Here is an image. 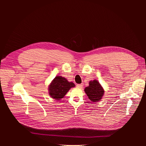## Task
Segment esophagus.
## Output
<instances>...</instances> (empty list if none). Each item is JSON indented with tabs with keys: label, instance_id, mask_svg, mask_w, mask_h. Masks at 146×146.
<instances>
[{
	"label": "esophagus",
	"instance_id": "obj_1",
	"mask_svg": "<svg viewBox=\"0 0 146 146\" xmlns=\"http://www.w3.org/2000/svg\"><path fill=\"white\" fill-rule=\"evenodd\" d=\"M83 84H78V85H77V86L78 88H82L83 87Z\"/></svg>",
	"mask_w": 146,
	"mask_h": 146
}]
</instances>
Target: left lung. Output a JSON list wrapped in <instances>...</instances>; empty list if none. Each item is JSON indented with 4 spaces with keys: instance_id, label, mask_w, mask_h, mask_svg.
<instances>
[{
    "instance_id": "1",
    "label": "left lung",
    "mask_w": 146,
    "mask_h": 146,
    "mask_svg": "<svg viewBox=\"0 0 146 146\" xmlns=\"http://www.w3.org/2000/svg\"><path fill=\"white\" fill-rule=\"evenodd\" d=\"M89 84V86L86 87L85 89V93L88 98L93 102L99 101L102 98L104 93L102 87L98 80L91 81Z\"/></svg>"
}]
</instances>
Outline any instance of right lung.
<instances>
[{
  "instance_id": "right-lung-1",
  "label": "right lung",
  "mask_w": 146,
  "mask_h": 146,
  "mask_svg": "<svg viewBox=\"0 0 146 146\" xmlns=\"http://www.w3.org/2000/svg\"><path fill=\"white\" fill-rule=\"evenodd\" d=\"M75 84L69 82L64 77H56L48 87L49 95L56 100H60L64 98L70 88L74 87Z\"/></svg>"
}]
</instances>
